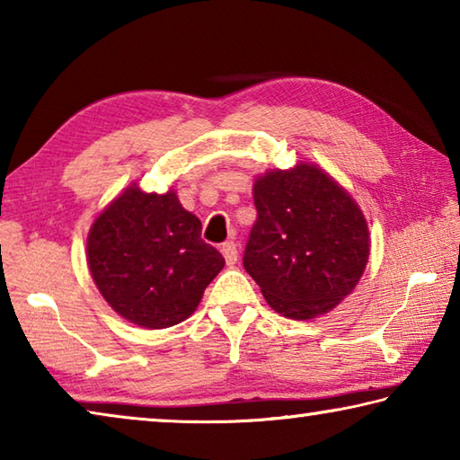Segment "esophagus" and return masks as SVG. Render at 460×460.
<instances>
[{"mask_svg":"<svg viewBox=\"0 0 460 460\" xmlns=\"http://www.w3.org/2000/svg\"><path fill=\"white\" fill-rule=\"evenodd\" d=\"M221 253L225 261H227V266H233V263L237 261V245L235 241H225V243L221 245Z\"/></svg>","mask_w":460,"mask_h":460,"instance_id":"esophagus-1","label":"esophagus"}]
</instances>
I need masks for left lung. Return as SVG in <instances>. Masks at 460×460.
I'll use <instances>...</instances> for the list:
<instances>
[{
  "label": "left lung",
  "instance_id": "1",
  "mask_svg": "<svg viewBox=\"0 0 460 460\" xmlns=\"http://www.w3.org/2000/svg\"><path fill=\"white\" fill-rule=\"evenodd\" d=\"M253 202L258 219L243 268L263 298L294 321L329 313L367 266L369 231L361 208L314 164L258 178Z\"/></svg>",
  "mask_w": 460,
  "mask_h": 460
}]
</instances>
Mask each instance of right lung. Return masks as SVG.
<instances>
[{
  "label": "right lung",
  "mask_w": 460,
  "mask_h": 460,
  "mask_svg": "<svg viewBox=\"0 0 460 460\" xmlns=\"http://www.w3.org/2000/svg\"><path fill=\"white\" fill-rule=\"evenodd\" d=\"M200 221L176 194L129 186L89 231L93 279L115 313L144 329H166L197 310L205 288L225 266L200 239Z\"/></svg>",
  "instance_id": "obj_1"
}]
</instances>
